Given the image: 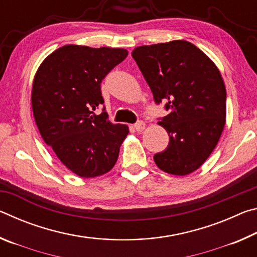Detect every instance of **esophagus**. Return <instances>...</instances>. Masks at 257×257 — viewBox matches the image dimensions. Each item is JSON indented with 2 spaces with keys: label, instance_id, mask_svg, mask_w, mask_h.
<instances>
[{
  "label": "esophagus",
  "instance_id": "esophagus-1",
  "mask_svg": "<svg viewBox=\"0 0 257 257\" xmlns=\"http://www.w3.org/2000/svg\"><path fill=\"white\" fill-rule=\"evenodd\" d=\"M134 128L136 129V132L142 133L143 130H144V129L146 128V124H145V122H143V121H138L137 123L134 124Z\"/></svg>",
  "mask_w": 257,
  "mask_h": 257
}]
</instances>
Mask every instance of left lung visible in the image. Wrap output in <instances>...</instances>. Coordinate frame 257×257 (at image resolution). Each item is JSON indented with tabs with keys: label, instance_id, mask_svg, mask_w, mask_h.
Instances as JSON below:
<instances>
[{
	"label": "left lung",
	"instance_id": "left-lung-1",
	"mask_svg": "<svg viewBox=\"0 0 257 257\" xmlns=\"http://www.w3.org/2000/svg\"><path fill=\"white\" fill-rule=\"evenodd\" d=\"M133 58L151 87L156 103L170 113L159 124L169 145L154 155L161 170L187 176L214 151L225 124V86L215 63L182 40L138 46Z\"/></svg>",
	"mask_w": 257,
	"mask_h": 257
}]
</instances>
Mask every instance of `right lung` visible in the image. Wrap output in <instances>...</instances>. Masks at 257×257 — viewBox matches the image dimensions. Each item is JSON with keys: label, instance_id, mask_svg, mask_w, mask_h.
I'll return each instance as SVG.
<instances>
[{"label": "right lung", "instance_id": "add662e5", "mask_svg": "<svg viewBox=\"0 0 257 257\" xmlns=\"http://www.w3.org/2000/svg\"><path fill=\"white\" fill-rule=\"evenodd\" d=\"M128 51L64 45L46 56L35 73L32 107L40 134L63 165L81 178L105 175L118 160L128 136L125 124L111 123L101 82Z\"/></svg>", "mask_w": 257, "mask_h": 257}]
</instances>
